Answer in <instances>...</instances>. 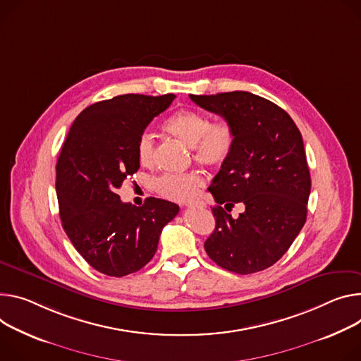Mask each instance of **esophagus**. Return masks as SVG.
I'll use <instances>...</instances> for the list:
<instances>
[{
  "instance_id": "1",
  "label": "esophagus",
  "mask_w": 361,
  "mask_h": 361,
  "mask_svg": "<svg viewBox=\"0 0 361 361\" xmlns=\"http://www.w3.org/2000/svg\"><path fill=\"white\" fill-rule=\"evenodd\" d=\"M184 206L185 207H203L204 203L203 202H187Z\"/></svg>"
}]
</instances>
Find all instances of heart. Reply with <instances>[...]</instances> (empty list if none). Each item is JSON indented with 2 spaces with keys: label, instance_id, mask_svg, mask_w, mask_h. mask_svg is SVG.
<instances>
[{
  "label": "heart",
  "instance_id": "1",
  "mask_svg": "<svg viewBox=\"0 0 361 361\" xmlns=\"http://www.w3.org/2000/svg\"><path fill=\"white\" fill-rule=\"evenodd\" d=\"M164 129L177 140L183 141L194 151V159L202 166L217 169L231 157L235 145L232 126L226 121L210 122V118L199 111L180 109L171 114ZM154 140L144 133L137 142V157L142 166L154 161ZM204 185V178L197 171L183 174H162L154 181V188L162 197L185 202L197 195Z\"/></svg>",
  "mask_w": 361,
  "mask_h": 361
}]
</instances>
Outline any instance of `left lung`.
<instances>
[{"instance_id":"8db88e82","label":"left lung","mask_w":361,"mask_h":361,"mask_svg":"<svg viewBox=\"0 0 361 361\" xmlns=\"http://www.w3.org/2000/svg\"><path fill=\"white\" fill-rule=\"evenodd\" d=\"M190 97L223 116L235 134L233 151L209 187L216 227L204 249L226 271H264L285 255L307 220L311 177L302 135L282 108L250 92ZM236 202L245 212L233 219L226 212Z\"/></svg>"}]
</instances>
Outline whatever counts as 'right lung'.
<instances>
[{
	"label": "right lung",
	"instance_id": "right-lung-1",
	"mask_svg": "<svg viewBox=\"0 0 361 361\" xmlns=\"http://www.w3.org/2000/svg\"><path fill=\"white\" fill-rule=\"evenodd\" d=\"M176 94H121L96 102L75 119L56 166L61 226L87 264L108 276L144 268L157 252L162 227L180 207L148 197L122 203L116 190L140 169L137 142Z\"/></svg>",
	"mask_w": 361,
	"mask_h": 361
}]
</instances>
